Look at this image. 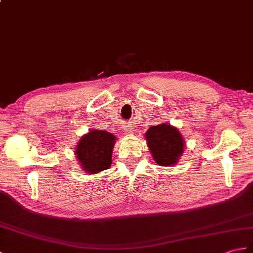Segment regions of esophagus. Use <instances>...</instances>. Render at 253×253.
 <instances>
[{"label":"esophagus","instance_id":"obj_1","mask_svg":"<svg viewBox=\"0 0 253 253\" xmlns=\"http://www.w3.org/2000/svg\"><path fill=\"white\" fill-rule=\"evenodd\" d=\"M124 130H125V132H127V133H131L132 132V128H131V126H125L124 127Z\"/></svg>","mask_w":253,"mask_h":253}]
</instances>
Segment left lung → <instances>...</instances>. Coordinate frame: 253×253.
<instances>
[{
    "mask_svg": "<svg viewBox=\"0 0 253 253\" xmlns=\"http://www.w3.org/2000/svg\"><path fill=\"white\" fill-rule=\"evenodd\" d=\"M153 160L160 166H173L184 153L185 141L177 127L163 123L152 126L144 134Z\"/></svg>",
    "mask_w": 253,
    "mask_h": 253,
    "instance_id": "1",
    "label": "left lung"
}]
</instances>
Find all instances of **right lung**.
I'll return each instance as SVG.
<instances>
[{
	"instance_id": "1",
	"label": "right lung",
	"mask_w": 253,
	"mask_h": 253,
	"mask_svg": "<svg viewBox=\"0 0 253 253\" xmlns=\"http://www.w3.org/2000/svg\"><path fill=\"white\" fill-rule=\"evenodd\" d=\"M116 137L100 129H90L81 137L74 154L83 171L96 174L109 169L112 164V152Z\"/></svg>"
}]
</instances>
